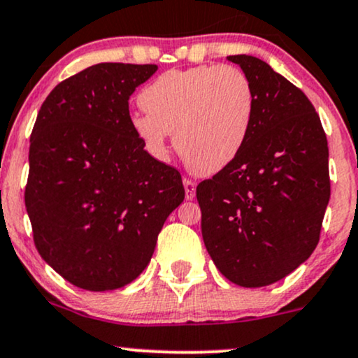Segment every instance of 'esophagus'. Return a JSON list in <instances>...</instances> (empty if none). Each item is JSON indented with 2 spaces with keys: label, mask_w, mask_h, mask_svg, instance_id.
<instances>
[{
  "label": "esophagus",
  "mask_w": 358,
  "mask_h": 358,
  "mask_svg": "<svg viewBox=\"0 0 358 358\" xmlns=\"http://www.w3.org/2000/svg\"><path fill=\"white\" fill-rule=\"evenodd\" d=\"M183 185H185V196H187V200H193L196 195V183L190 178H185Z\"/></svg>",
  "instance_id": "obj_1"
}]
</instances>
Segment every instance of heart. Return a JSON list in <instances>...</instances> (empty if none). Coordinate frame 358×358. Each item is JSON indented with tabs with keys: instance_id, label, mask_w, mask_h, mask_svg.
I'll return each mask as SVG.
<instances>
[{
	"instance_id": "b5f03b06",
	"label": "heart",
	"mask_w": 358,
	"mask_h": 358,
	"mask_svg": "<svg viewBox=\"0 0 358 358\" xmlns=\"http://www.w3.org/2000/svg\"><path fill=\"white\" fill-rule=\"evenodd\" d=\"M146 113L131 118L135 135L157 158L168 155V136L185 165L213 175L230 165L247 143L255 118V93L235 66L201 64L170 70L140 93Z\"/></svg>"
}]
</instances>
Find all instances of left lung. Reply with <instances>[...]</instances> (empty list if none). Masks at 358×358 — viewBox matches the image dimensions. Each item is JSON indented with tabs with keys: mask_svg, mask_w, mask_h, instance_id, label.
<instances>
[{
	"mask_svg": "<svg viewBox=\"0 0 358 358\" xmlns=\"http://www.w3.org/2000/svg\"><path fill=\"white\" fill-rule=\"evenodd\" d=\"M248 76L255 118L230 165L196 187L201 235L217 268L240 287L278 282L320 240L330 200L329 145L305 93L255 56H228Z\"/></svg>",
	"mask_w": 358,
	"mask_h": 358,
	"instance_id": "left-lung-1",
	"label": "left lung"
}]
</instances>
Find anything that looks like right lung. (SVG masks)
Returning <instances> with one entry per match:
<instances>
[{
    "mask_svg": "<svg viewBox=\"0 0 358 358\" xmlns=\"http://www.w3.org/2000/svg\"><path fill=\"white\" fill-rule=\"evenodd\" d=\"M157 70L93 64L56 85L34 122L24 188L34 247L83 290L133 282L185 198L180 171L155 160L131 128L128 100Z\"/></svg>",
    "mask_w": 358,
    "mask_h": 358,
    "instance_id": "add662e5",
    "label": "right lung"
}]
</instances>
